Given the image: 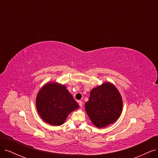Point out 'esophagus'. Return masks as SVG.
Listing matches in <instances>:
<instances>
[{
    "instance_id": "1",
    "label": "esophagus",
    "mask_w": 158,
    "mask_h": 158,
    "mask_svg": "<svg viewBox=\"0 0 158 158\" xmlns=\"http://www.w3.org/2000/svg\"><path fill=\"white\" fill-rule=\"evenodd\" d=\"M78 104L80 107H82V105H83V103L82 101H78Z\"/></svg>"
}]
</instances>
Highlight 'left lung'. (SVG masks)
Segmentation results:
<instances>
[{
	"mask_svg": "<svg viewBox=\"0 0 158 158\" xmlns=\"http://www.w3.org/2000/svg\"><path fill=\"white\" fill-rule=\"evenodd\" d=\"M85 109L95 127H106L120 117L123 110L122 97L113 84L105 82L91 90Z\"/></svg>",
	"mask_w": 158,
	"mask_h": 158,
	"instance_id": "8db88e82",
	"label": "left lung"
}]
</instances>
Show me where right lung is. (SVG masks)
<instances>
[{
  "label": "right lung",
  "mask_w": 158,
  "mask_h": 158,
  "mask_svg": "<svg viewBox=\"0 0 158 158\" xmlns=\"http://www.w3.org/2000/svg\"><path fill=\"white\" fill-rule=\"evenodd\" d=\"M36 108L45 122L52 126H59L79 106L64 85L48 82L37 95Z\"/></svg>",
  "instance_id": "obj_1"
}]
</instances>
